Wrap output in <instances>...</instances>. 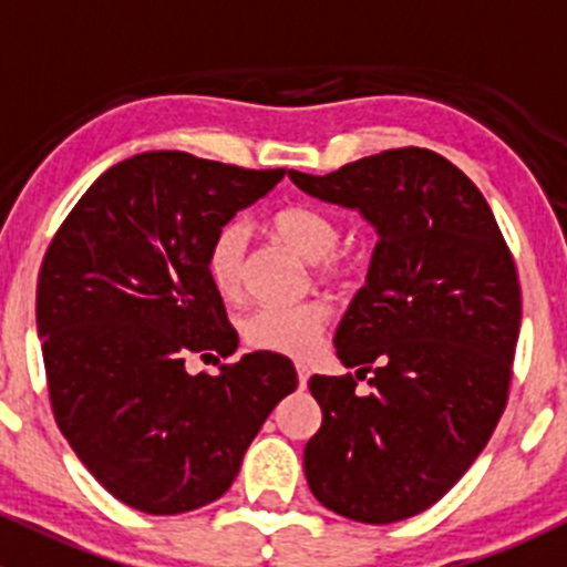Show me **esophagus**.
Returning a JSON list of instances; mask_svg holds the SVG:
<instances>
[{"mask_svg":"<svg viewBox=\"0 0 567 567\" xmlns=\"http://www.w3.org/2000/svg\"><path fill=\"white\" fill-rule=\"evenodd\" d=\"M296 373H299V386H301V390H305L307 381H310V368L299 362V364H296Z\"/></svg>","mask_w":567,"mask_h":567,"instance_id":"obj_1","label":"esophagus"}]
</instances>
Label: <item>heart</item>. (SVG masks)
I'll return each instance as SVG.
<instances>
[{
	"label": "heart",
	"instance_id": "1",
	"mask_svg": "<svg viewBox=\"0 0 567 567\" xmlns=\"http://www.w3.org/2000/svg\"><path fill=\"white\" fill-rule=\"evenodd\" d=\"M268 230L299 251L316 266L323 279H337L348 274V260L337 255L340 227L323 210L312 205H285L274 210ZM244 255H247V230L238 221L219 227L205 251V271L221 299H236L244 285ZM323 301H299V305H266L251 310L241 323L244 342L257 351L282 353V357H310L318 348L323 331Z\"/></svg>",
	"mask_w": 567,
	"mask_h": 567
}]
</instances>
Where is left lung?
Returning a JSON list of instances; mask_svg holds the SVG:
<instances>
[{
  "label": "left lung",
  "mask_w": 567,
  "mask_h": 567,
  "mask_svg": "<svg viewBox=\"0 0 567 567\" xmlns=\"http://www.w3.org/2000/svg\"><path fill=\"white\" fill-rule=\"evenodd\" d=\"M288 177L359 210L379 236L334 334L340 362L357 379L373 373V390L312 375L323 422L305 447L307 483L337 516L403 522L458 483L505 411L522 329L516 262L480 188L425 147Z\"/></svg>",
  "instance_id": "obj_1"
}]
</instances>
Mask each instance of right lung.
I'll return each instance as SVG.
<instances>
[{
	"instance_id": "right-lung-1",
	"label": "right lung",
	"mask_w": 567,
	"mask_h": 567,
	"mask_svg": "<svg viewBox=\"0 0 567 567\" xmlns=\"http://www.w3.org/2000/svg\"><path fill=\"white\" fill-rule=\"evenodd\" d=\"M285 169L151 151L106 169L43 257L38 337L62 436L128 507L175 516L219 499L274 405L299 386L282 353L233 357L238 331L205 271L219 227Z\"/></svg>"
}]
</instances>
